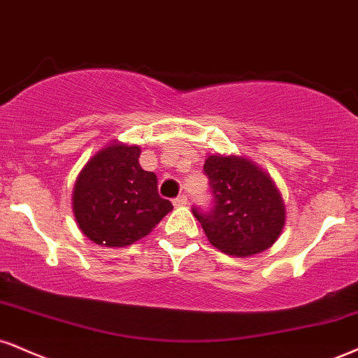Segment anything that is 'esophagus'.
Masks as SVG:
<instances>
[{"mask_svg": "<svg viewBox=\"0 0 358 358\" xmlns=\"http://www.w3.org/2000/svg\"><path fill=\"white\" fill-rule=\"evenodd\" d=\"M187 203H188L187 195H180V196H176L175 200H173V206H176V208H178V206H185Z\"/></svg>", "mask_w": 358, "mask_h": 358, "instance_id": "34e87169", "label": "esophagus"}]
</instances>
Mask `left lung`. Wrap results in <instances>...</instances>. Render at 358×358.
Returning a JSON list of instances; mask_svg holds the SVG:
<instances>
[{
    "mask_svg": "<svg viewBox=\"0 0 358 358\" xmlns=\"http://www.w3.org/2000/svg\"><path fill=\"white\" fill-rule=\"evenodd\" d=\"M203 170L215 208L210 213L193 208V215L208 242L240 258L272 247L287 220L285 203L272 176L242 155H210Z\"/></svg>",
    "mask_w": 358,
    "mask_h": 358,
    "instance_id": "obj_1",
    "label": "left lung"
}]
</instances>
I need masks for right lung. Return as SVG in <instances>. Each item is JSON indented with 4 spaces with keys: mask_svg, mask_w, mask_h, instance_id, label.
I'll return each instance as SVG.
<instances>
[{
    "mask_svg": "<svg viewBox=\"0 0 358 358\" xmlns=\"http://www.w3.org/2000/svg\"><path fill=\"white\" fill-rule=\"evenodd\" d=\"M141 148L115 140L81 168L73 215L86 238L122 248L145 238L173 206L158 195L157 175L140 166Z\"/></svg>",
    "mask_w": 358,
    "mask_h": 358,
    "instance_id": "right-lung-1",
    "label": "right lung"
}]
</instances>
